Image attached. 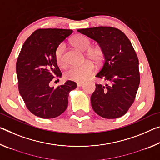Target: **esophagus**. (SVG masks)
Instances as JSON below:
<instances>
[{
	"label": "esophagus",
	"instance_id": "obj_1",
	"mask_svg": "<svg viewBox=\"0 0 160 160\" xmlns=\"http://www.w3.org/2000/svg\"><path fill=\"white\" fill-rule=\"evenodd\" d=\"M83 84H84V83L82 82H78L77 83V85H78V87H81V86L83 85Z\"/></svg>",
	"mask_w": 160,
	"mask_h": 160
}]
</instances>
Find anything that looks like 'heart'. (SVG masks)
I'll use <instances>...</instances> for the list:
<instances>
[{
	"mask_svg": "<svg viewBox=\"0 0 160 160\" xmlns=\"http://www.w3.org/2000/svg\"><path fill=\"white\" fill-rule=\"evenodd\" d=\"M71 44L81 51H85L87 50V51L85 52L86 58L92 60L95 64L99 65L102 62L104 56L102 50L100 47H92L89 48L91 45V40L85 35H76L71 40ZM64 49V45L60 44L55 51V60L58 65L60 67L65 66ZM95 69V68L94 63L90 60H87L79 66H74L69 68L65 72V77L67 79L75 81V82H83L93 74Z\"/></svg>",
	"mask_w": 160,
	"mask_h": 160,
	"instance_id": "1",
	"label": "heart"
}]
</instances>
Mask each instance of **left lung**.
<instances>
[{"mask_svg":"<svg viewBox=\"0 0 160 160\" xmlns=\"http://www.w3.org/2000/svg\"><path fill=\"white\" fill-rule=\"evenodd\" d=\"M78 31L97 41L105 62L96 77L109 84H96L91 95L93 110L106 119L123 116L132 105L140 76L139 60L131 42L123 32L112 27L100 26Z\"/></svg>","mask_w":160,"mask_h":160,"instance_id":"left-lung-1","label":"left lung"}]
</instances>
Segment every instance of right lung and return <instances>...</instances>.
<instances>
[{"mask_svg": "<svg viewBox=\"0 0 160 160\" xmlns=\"http://www.w3.org/2000/svg\"><path fill=\"white\" fill-rule=\"evenodd\" d=\"M72 30H36L22 45L16 62L19 92L30 112L44 119L54 118L67 109L68 96L75 82L50 87V82L62 73L55 58L56 48L72 34Z\"/></svg>", "mask_w": 160, "mask_h": 160, "instance_id": "obj_1", "label": "right lung"}]
</instances>
